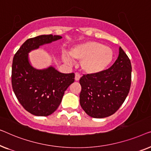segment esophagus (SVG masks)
Returning a JSON list of instances; mask_svg holds the SVG:
<instances>
[{
  "instance_id": "1",
  "label": "esophagus",
  "mask_w": 151,
  "mask_h": 151,
  "mask_svg": "<svg viewBox=\"0 0 151 151\" xmlns=\"http://www.w3.org/2000/svg\"><path fill=\"white\" fill-rule=\"evenodd\" d=\"M80 78H81V75H79V74L77 73H75V81H79Z\"/></svg>"
}]
</instances>
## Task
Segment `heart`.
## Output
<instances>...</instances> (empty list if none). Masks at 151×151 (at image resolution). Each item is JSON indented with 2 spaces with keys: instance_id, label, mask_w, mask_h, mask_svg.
I'll use <instances>...</instances> for the list:
<instances>
[{
  "instance_id": "b5f03b06",
  "label": "heart",
  "mask_w": 151,
  "mask_h": 151,
  "mask_svg": "<svg viewBox=\"0 0 151 151\" xmlns=\"http://www.w3.org/2000/svg\"><path fill=\"white\" fill-rule=\"evenodd\" d=\"M69 55L74 60L81 61V67L85 73L94 75L103 72L111 63L114 53L111 48L97 42L89 41L78 44L70 50ZM63 60L70 63L69 57Z\"/></svg>"
}]
</instances>
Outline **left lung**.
Listing matches in <instances>:
<instances>
[{"label": "left lung", "instance_id": "1", "mask_svg": "<svg viewBox=\"0 0 151 151\" xmlns=\"http://www.w3.org/2000/svg\"><path fill=\"white\" fill-rule=\"evenodd\" d=\"M131 70L130 59L120 47L118 59L109 69L83 76L79 80V98L85 112L95 118H106L115 113L129 92Z\"/></svg>", "mask_w": 151, "mask_h": 151}]
</instances>
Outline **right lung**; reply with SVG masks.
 Returning <instances> with one entry per match:
<instances>
[{"instance_id":"1","label":"right lung","mask_w":151,"mask_h":151,"mask_svg":"<svg viewBox=\"0 0 151 151\" xmlns=\"http://www.w3.org/2000/svg\"><path fill=\"white\" fill-rule=\"evenodd\" d=\"M60 35H42L30 38L14 57L12 83L23 107L33 115L47 116L60 105L65 91L75 81V74L59 73L54 67L39 70L31 65L29 53L40 46L61 39Z\"/></svg>"}]
</instances>
